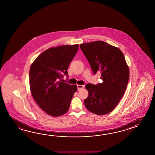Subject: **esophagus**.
Segmentation results:
<instances>
[{"instance_id": "1", "label": "esophagus", "mask_w": 155, "mask_h": 155, "mask_svg": "<svg viewBox=\"0 0 155 155\" xmlns=\"http://www.w3.org/2000/svg\"><path fill=\"white\" fill-rule=\"evenodd\" d=\"M84 85H79V84L77 85V88H78V90L83 89V88H84Z\"/></svg>"}]
</instances>
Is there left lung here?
Returning <instances> with one entry per match:
<instances>
[{
    "mask_svg": "<svg viewBox=\"0 0 155 155\" xmlns=\"http://www.w3.org/2000/svg\"><path fill=\"white\" fill-rule=\"evenodd\" d=\"M80 48L93 73L101 72L103 81L96 85H86L88 96L84 100V105L93 114H109L124 96L130 77L124 54L119 48L102 41L81 44Z\"/></svg>",
    "mask_w": 155,
    "mask_h": 155,
    "instance_id": "1",
    "label": "left lung"
}]
</instances>
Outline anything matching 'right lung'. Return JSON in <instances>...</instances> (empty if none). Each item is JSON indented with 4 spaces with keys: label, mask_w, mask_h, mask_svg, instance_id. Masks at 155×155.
Returning <instances> with one entry per match:
<instances>
[{
    "label": "right lung",
    "mask_w": 155,
    "mask_h": 155,
    "mask_svg": "<svg viewBox=\"0 0 155 155\" xmlns=\"http://www.w3.org/2000/svg\"><path fill=\"white\" fill-rule=\"evenodd\" d=\"M79 45L49 48L38 55L29 71L31 95L38 106L53 117L62 116L69 110L76 85L61 82L63 74L77 53ZM61 81V80H60Z\"/></svg>",
    "instance_id": "obj_1"
}]
</instances>
